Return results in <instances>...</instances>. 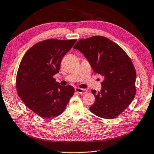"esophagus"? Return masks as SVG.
Here are the masks:
<instances>
[{
    "instance_id": "obj_1",
    "label": "esophagus",
    "mask_w": 154,
    "mask_h": 154,
    "mask_svg": "<svg viewBox=\"0 0 154 154\" xmlns=\"http://www.w3.org/2000/svg\"><path fill=\"white\" fill-rule=\"evenodd\" d=\"M75 91L76 92H78L80 94H85L87 93V90L86 89H82V88H80L76 87L75 88Z\"/></svg>"
}]
</instances>
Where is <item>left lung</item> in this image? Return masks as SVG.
Here are the masks:
<instances>
[{
	"label": "left lung",
	"mask_w": 154,
	"mask_h": 154,
	"mask_svg": "<svg viewBox=\"0 0 154 154\" xmlns=\"http://www.w3.org/2000/svg\"><path fill=\"white\" fill-rule=\"evenodd\" d=\"M73 48L82 53L93 71L103 78L100 92L92 90L95 102L90 112L102 118H116L136 92V73L129 56L117 44L101 36L81 39Z\"/></svg>",
	"instance_id": "8db88e82"
}]
</instances>
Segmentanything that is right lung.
<instances>
[{"instance_id": "add662e5", "label": "right lung", "mask_w": 154, "mask_h": 154, "mask_svg": "<svg viewBox=\"0 0 154 154\" xmlns=\"http://www.w3.org/2000/svg\"><path fill=\"white\" fill-rule=\"evenodd\" d=\"M76 40L48 39L34 45L23 56L17 76L18 95L42 118L55 117L66 107L74 88L62 86L53 76L59 72L64 56Z\"/></svg>"}]
</instances>
